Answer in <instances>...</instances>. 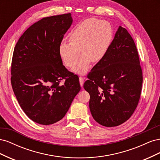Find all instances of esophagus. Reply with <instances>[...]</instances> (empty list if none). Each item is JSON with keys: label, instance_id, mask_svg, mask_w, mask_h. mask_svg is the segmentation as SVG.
Here are the masks:
<instances>
[{"label": "esophagus", "instance_id": "1", "mask_svg": "<svg viewBox=\"0 0 160 160\" xmlns=\"http://www.w3.org/2000/svg\"><path fill=\"white\" fill-rule=\"evenodd\" d=\"M79 83H80V85H81V87L83 86V83H84V78H83V77H79Z\"/></svg>", "mask_w": 160, "mask_h": 160}]
</instances>
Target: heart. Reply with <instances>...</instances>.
Listing matches in <instances>:
<instances>
[{"instance_id":"heart-1","label":"heart","mask_w":160,"mask_h":160,"mask_svg":"<svg viewBox=\"0 0 160 160\" xmlns=\"http://www.w3.org/2000/svg\"><path fill=\"white\" fill-rule=\"evenodd\" d=\"M112 37V27L108 21L95 18L86 19L71 31L70 42L62 41L60 44L61 59L67 67L71 68L78 60L81 48L84 55L72 71L77 74H85L89 69L91 61L97 62L103 59Z\"/></svg>"}]
</instances>
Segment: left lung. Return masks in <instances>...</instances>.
Segmentation results:
<instances>
[{
    "label": "left lung",
    "mask_w": 160,
    "mask_h": 160,
    "mask_svg": "<svg viewBox=\"0 0 160 160\" xmlns=\"http://www.w3.org/2000/svg\"><path fill=\"white\" fill-rule=\"evenodd\" d=\"M88 77L83 88L96 122L115 127L129 119L139 102L143 76L136 46L125 28L119 27L107 54Z\"/></svg>",
    "instance_id": "left-lung-1"
}]
</instances>
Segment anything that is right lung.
<instances>
[{
    "label": "right lung",
    "mask_w": 160,
    "mask_h": 160,
    "mask_svg": "<svg viewBox=\"0 0 160 160\" xmlns=\"http://www.w3.org/2000/svg\"><path fill=\"white\" fill-rule=\"evenodd\" d=\"M72 22L71 13L43 18L27 28L14 47L12 88L24 112L37 123L63 118L81 89L78 76L65 68L59 53Z\"/></svg>",
    "instance_id": "add662e5"
}]
</instances>
